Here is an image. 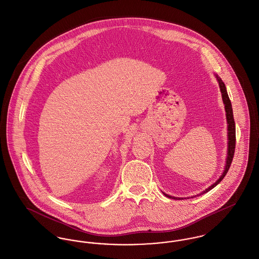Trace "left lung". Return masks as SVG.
Here are the masks:
<instances>
[{"label":"left lung","instance_id":"8db88e82","mask_svg":"<svg viewBox=\"0 0 259 259\" xmlns=\"http://www.w3.org/2000/svg\"><path fill=\"white\" fill-rule=\"evenodd\" d=\"M215 78L219 82V85H220V89H221V93H222V98H223V102L225 104V110H226V117H227V122H228V156H227V160H226V166H225V170L223 172V174L220 176V178L211 185L209 188L204 190L203 192H201L199 195H196V196H200V195H203L207 192H209L210 190H212V188H214L223 179L224 177L227 175L231 164L233 162V158H234V154H235V119H234V114H233V108H232V103H231V100L229 98V95L227 92V88L225 86V83L222 81V79L215 75ZM166 197L170 198V199H181V198H176V197H172V196H169L167 194L163 193ZM196 196H193V197H196ZM192 197V198H193Z\"/></svg>","mask_w":259,"mask_h":259}]
</instances>
